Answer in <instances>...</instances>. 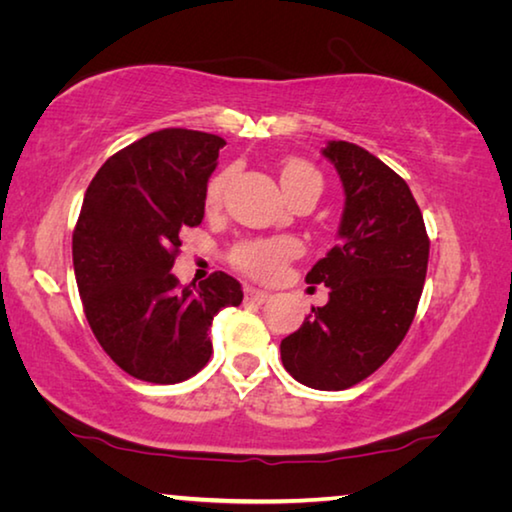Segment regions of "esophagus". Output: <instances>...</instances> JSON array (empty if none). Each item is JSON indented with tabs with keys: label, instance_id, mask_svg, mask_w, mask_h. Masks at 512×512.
<instances>
[{
	"label": "esophagus",
	"instance_id": "esophagus-1",
	"mask_svg": "<svg viewBox=\"0 0 512 512\" xmlns=\"http://www.w3.org/2000/svg\"><path fill=\"white\" fill-rule=\"evenodd\" d=\"M244 298H246V302H257V305H264V302L271 300V293L259 291L255 287H246L244 289Z\"/></svg>",
	"mask_w": 512,
	"mask_h": 512
}]
</instances>
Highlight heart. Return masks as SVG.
<instances>
[{"label": "heart", "mask_w": 512, "mask_h": 512, "mask_svg": "<svg viewBox=\"0 0 512 512\" xmlns=\"http://www.w3.org/2000/svg\"><path fill=\"white\" fill-rule=\"evenodd\" d=\"M230 169H221L210 176L205 183L203 201L207 210H216L223 201V192L230 183ZM280 183L284 192L296 201L302 196L318 198L323 192V176L316 167H311L305 160H289L282 167ZM298 255V244L291 237H264V239H248L244 244L232 250V264L255 280H275L287 266L289 259Z\"/></svg>", "instance_id": "1"}]
</instances>
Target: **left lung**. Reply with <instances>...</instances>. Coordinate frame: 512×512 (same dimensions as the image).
I'll return each instance as SVG.
<instances>
[{"instance_id": "obj_1", "label": "left lung", "mask_w": 512, "mask_h": 512, "mask_svg": "<svg viewBox=\"0 0 512 512\" xmlns=\"http://www.w3.org/2000/svg\"><path fill=\"white\" fill-rule=\"evenodd\" d=\"M345 207L341 241L307 273L329 287L298 332L280 343L289 375L316 391H345L370 377L404 341L418 311L429 237L404 178L350 142H329Z\"/></svg>"}]
</instances>
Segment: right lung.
<instances>
[{"label":"right lung","instance_id":"1","mask_svg":"<svg viewBox=\"0 0 512 512\" xmlns=\"http://www.w3.org/2000/svg\"><path fill=\"white\" fill-rule=\"evenodd\" d=\"M223 146L219 135L164 128L110 155L85 192L72 235L83 311L101 348L135 379L194 377L212 357V318L244 300L223 271L198 287H180L171 273L180 230L203 221Z\"/></svg>","mask_w":512,"mask_h":512}]
</instances>
